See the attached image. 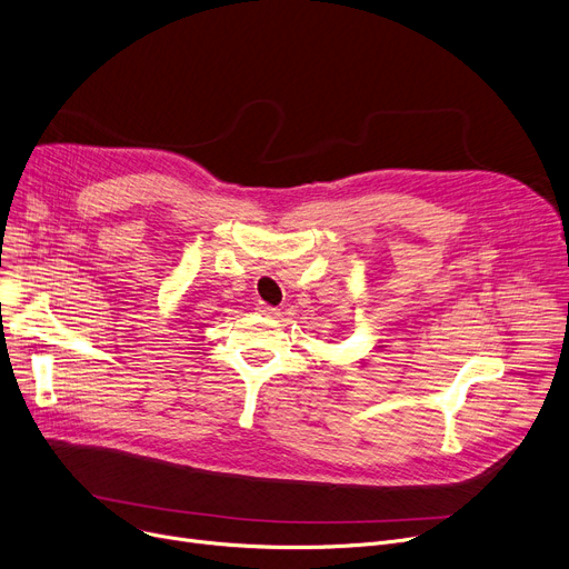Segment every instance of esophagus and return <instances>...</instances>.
<instances>
[{"label":"esophagus","instance_id":"esophagus-1","mask_svg":"<svg viewBox=\"0 0 569 569\" xmlns=\"http://www.w3.org/2000/svg\"><path fill=\"white\" fill-rule=\"evenodd\" d=\"M256 311H258L260 316H277V313H279V309H274V307H269V305H264V302H258Z\"/></svg>","mask_w":569,"mask_h":569}]
</instances>
